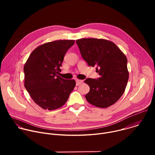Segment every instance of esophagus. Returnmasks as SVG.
<instances>
[{
  "mask_svg": "<svg viewBox=\"0 0 155 155\" xmlns=\"http://www.w3.org/2000/svg\"><path fill=\"white\" fill-rule=\"evenodd\" d=\"M83 83V80H76V85L78 86L80 84H81Z\"/></svg>",
  "mask_w": 155,
  "mask_h": 155,
  "instance_id": "esophagus-1",
  "label": "esophagus"
}]
</instances>
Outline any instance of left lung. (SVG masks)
I'll use <instances>...</instances> for the list:
<instances>
[{
  "label": "left lung",
  "mask_w": 155,
  "mask_h": 155,
  "mask_svg": "<svg viewBox=\"0 0 155 155\" xmlns=\"http://www.w3.org/2000/svg\"><path fill=\"white\" fill-rule=\"evenodd\" d=\"M76 43L83 59L89 66H96L100 75L84 80L90 87L86 99L97 107L114 104L124 92L128 81L126 56L114 43L107 40L82 38Z\"/></svg>",
  "instance_id": "8db88e82"
}]
</instances>
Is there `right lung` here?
I'll return each instance as SVG.
<instances>
[{
	"mask_svg": "<svg viewBox=\"0 0 155 155\" xmlns=\"http://www.w3.org/2000/svg\"><path fill=\"white\" fill-rule=\"evenodd\" d=\"M74 43L72 40H63L43 44L31 53L25 65V88L35 103L43 109L62 107L75 86L74 80L58 75L66 52Z\"/></svg>",
	"mask_w": 155,
	"mask_h": 155,
	"instance_id": "1",
	"label": "right lung"
}]
</instances>
